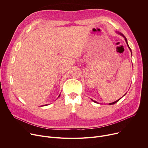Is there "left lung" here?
I'll list each match as a JSON object with an SVG mask.
<instances>
[{
  "mask_svg": "<svg viewBox=\"0 0 148 148\" xmlns=\"http://www.w3.org/2000/svg\"><path fill=\"white\" fill-rule=\"evenodd\" d=\"M116 33L117 34H118L119 35H120V36H122V37H123L124 38H125V41H126V44H127V46H128V47L129 49L130 50V51H131V54H132V51H131V49H130V46H129V45H128V41H127V40H126V38L125 37V36H124V35H123L122 33H120V32H117V31H116ZM126 94H125L123 96H125V95H126ZM121 98H122V97H121L120 99H118V100H116V101H114V102H113L110 103L109 104H110V105H113V104H115V103H116L118 101H119V100H120ZM91 99V101H93V102H94L95 103H98V102H97L96 101H94V100H93L92 99Z\"/></svg>",
  "mask_w": 148,
  "mask_h": 148,
  "instance_id": "8db88e82",
  "label": "left lung"
}]
</instances>
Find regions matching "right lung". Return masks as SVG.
Here are the masks:
<instances>
[{
  "label": "right lung",
  "instance_id": "right-lung-1",
  "mask_svg": "<svg viewBox=\"0 0 148 148\" xmlns=\"http://www.w3.org/2000/svg\"><path fill=\"white\" fill-rule=\"evenodd\" d=\"M60 95H59V96H58V97H60ZM47 105H47V104H46V105H43V106H47Z\"/></svg>",
  "mask_w": 148,
  "mask_h": 148
}]
</instances>
